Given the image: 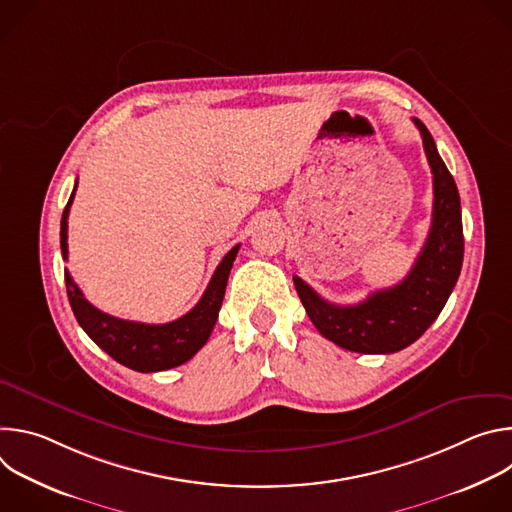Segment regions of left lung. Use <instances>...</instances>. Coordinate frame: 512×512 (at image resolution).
Returning a JSON list of instances; mask_svg holds the SVG:
<instances>
[{
  "mask_svg": "<svg viewBox=\"0 0 512 512\" xmlns=\"http://www.w3.org/2000/svg\"><path fill=\"white\" fill-rule=\"evenodd\" d=\"M417 125L433 174V214L427 241L407 277L354 306L322 300L298 275V296L318 332L340 348L360 354H391L413 344L444 310L464 261L458 186L437 154L427 127Z\"/></svg>",
  "mask_w": 512,
  "mask_h": 512,
  "instance_id": "8db88e82",
  "label": "left lung"
}]
</instances>
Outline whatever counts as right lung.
<instances>
[{
  "label": "right lung",
  "instance_id": "add662e5",
  "mask_svg": "<svg viewBox=\"0 0 512 512\" xmlns=\"http://www.w3.org/2000/svg\"><path fill=\"white\" fill-rule=\"evenodd\" d=\"M75 190H72L68 198L60 221V249L64 259H68V212L72 198H75ZM237 253L239 245H235L223 257V261L218 263L200 302L186 316L168 324L129 322L97 310L85 300L79 285L72 281L70 273L64 269L68 302L77 316V322L89 334V338L113 360L123 364V367L137 373L168 371L190 360L206 344L216 324L218 310L223 306L229 273Z\"/></svg>",
  "mask_w": 512,
  "mask_h": 512
}]
</instances>
